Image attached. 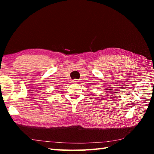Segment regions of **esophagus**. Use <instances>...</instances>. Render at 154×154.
I'll use <instances>...</instances> for the list:
<instances>
[{
	"instance_id": "1",
	"label": "esophagus",
	"mask_w": 154,
	"mask_h": 154,
	"mask_svg": "<svg viewBox=\"0 0 154 154\" xmlns=\"http://www.w3.org/2000/svg\"><path fill=\"white\" fill-rule=\"evenodd\" d=\"M77 82H79V80H78V79H75L72 80V83H77Z\"/></svg>"
}]
</instances>
